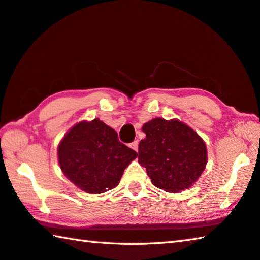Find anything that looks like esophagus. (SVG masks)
<instances>
[{"mask_svg":"<svg viewBox=\"0 0 260 260\" xmlns=\"http://www.w3.org/2000/svg\"><path fill=\"white\" fill-rule=\"evenodd\" d=\"M129 147L133 149V150H135V151H138V149H139V142L138 141H134V142H132L131 144H129Z\"/></svg>","mask_w":260,"mask_h":260,"instance_id":"obj_1","label":"esophagus"}]
</instances>
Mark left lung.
<instances>
[{"label":"left lung","mask_w":260,"mask_h":260,"mask_svg":"<svg viewBox=\"0 0 260 260\" xmlns=\"http://www.w3.org/2000/svg\"><path fill=\"white\" fill-rule=\"evenodd\" d=\"M142 131L146 139L139 144V162L152 184L167 192L190 188L208 162L204 140L178 119L153 118Z\"/></svg>","instance_id":"left-lung-1"}]
</instances>
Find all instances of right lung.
<instances>
[{"mask_svg": "<svg viewBox=\"0 0 260 260\" xmlns=\"http://www.w3.org/2000/svg\"><path fill=\"white\" fill-rule=\"evenodd\" d=\"M58 164L82 191L102 193L118 186L127 166L138 157L99 118L82 120L68 131L57 148Z\"/></svg>", "mask_w": 260, "mask_h": 260, "instance_id": "add662e5", "label": "right lung"}]
</instances>
